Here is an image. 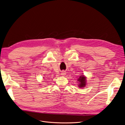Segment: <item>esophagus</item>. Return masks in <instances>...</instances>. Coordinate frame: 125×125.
<instances>
[{
    "mask_svg": "<svg viewBox=\"0 0 125 125\" xmlns=\"http://www.w3.org/2000/svg\"><path fill=\"white\" fill-rule=\"evenodd\" d=\"M66 74V72L64 71V70H63V71H62L61 72V75H65Z\"/></svg>",
    "mask_w": 125,
    "mask_h": 125,
    "instance_id": "1",
    "label": "esophagus"
}]
</instances>
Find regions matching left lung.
I'll use <instances>...</instances> for the list:
<instances>
[{"instance_id":"8db88e82","label":"left lung","mask_w":125,"mask_h":125,"mask_svg":"<svg viewBox=\"0 0 125 125\" xmlns=\"http://www.w3.org/2000/svg\"><path fill=\"white\" fill-rule=\"evenodd\" d=\"M86 78L84 76H81L78 79L79 81L80 82L79 87H84L86 85Z\"/></svg>"}]
</instances>
